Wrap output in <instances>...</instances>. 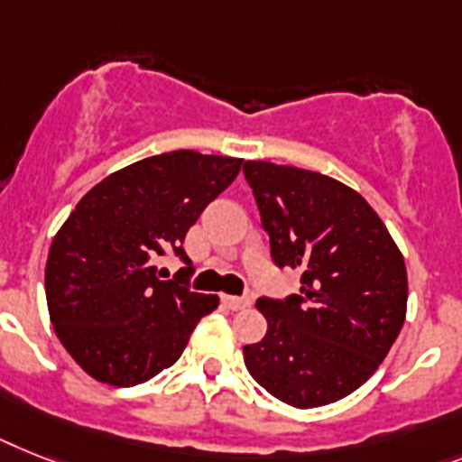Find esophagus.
Returning a JSON list of instances; mask_svg holds the SVG:
<instances>
[{"mask_svg":"<svg viewBox=\"0 0 462 462\" xmlns=\"http://www.w3.org/2000/svg\"><path fill=\"white\" fill-rule=\"evenodd\" d=\"M222 302L226 304L228 309H234V311H240V309L250 307V297H234V295H222Z\"/></svg>","mask_w":462,"mask_h":462,"instance_id":"34e87169","label":"esophagus"}]
</instances>
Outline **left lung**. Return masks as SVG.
Wrapping results in <instances>:
<instances>
[{"label":"left lung","instance_id":"1","mask_svg":"<svg viewBox=\"0 0 462 462\" xmlns=\"http://www.w3.org/2000/svg\"><path fill=\"white\" fill-rule=\"evenodd\" d=\"M278 269L300 292L259 297L266 335L243 346L250 375L295 409L352 394L377 371L406 319V264L383 219L349 186L319 171L245 162Z\"/></svg>","mask_w":462,"mask_h":462}]
</instances>
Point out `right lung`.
Returning a JSON list of instances; mask_svg holds the SVG:
<instances>
[{
	"mask_svg": "<svg viewBox=\"0 0 462 462\" xmlns=\"http://www.w3.org/2000/svg\"><path fill=\"white\" fill-rule=\"evenodd\" d=\"M243 160L171 151L97 184L60 226L47 259V304L60 345L91 377L134 387L181 356L217 295L193 292L189 228L238 177ZM185 262L162 282L157 259Z\"/></svg>",
	"mask_w": 462,
	"mask_h": 462,
	"instance_id": "add662e5",
	"label": "right lung"
}]
</instances>
